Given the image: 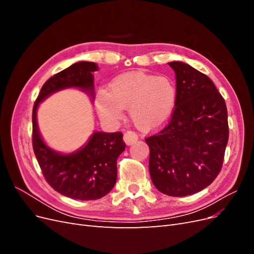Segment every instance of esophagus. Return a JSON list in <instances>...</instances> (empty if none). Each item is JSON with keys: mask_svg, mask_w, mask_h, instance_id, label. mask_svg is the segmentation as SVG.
Segmentation results:
<instances>
[{"mask_svg": "<svg viewBox=\"0 0 254 254\" xmlns=\"http://www.w3.org/2000/svg\"><path fill=\"white\" fill-rule=\"evenodd\" d=\"M124 141L127 145H131L137 141V134L133 131H130V130H128V131H126L124 133Z\"/></svg>", "mask_w": 254, "mask_h": 254, "instance_id": "obj_1", "label": "esophagus"}]
</instances>
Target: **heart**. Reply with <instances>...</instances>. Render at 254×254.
I'll return each instance as SVG.
<instances>
[{"mask_svg": "<svg viewBox=\"0 0 254 254\" xmlns=\"http://www.w3.org/2000/svg\"><path fill=\"white\" fill-rule=\"evenodd\" d=\"M176 101V83L168 76L131 72L114 78L108 94H98L96 107L101 118L109 122L120 121L123 109L129 110L134 126L151 132L171 119Z\"/></svg>", "mask_w": 254, "mask_h": 254, "instance_id": "obj_1", "label": "heart"}]
</instances>
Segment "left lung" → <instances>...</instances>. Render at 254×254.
I'll return each instance as SVG.
<instances>
[{
    "mask_svg": "<svg viewBox=\"0 0 254 254\" xmlns=\"http://www.w3.org/2000/svg\"><path fill=\"white\" fill-rule=\"evenodd\" d=\"M168 64L176 73L175 109L167 125L145 141L152 183L161 193L183 197L218 176L229 139L228 111L206 75L181 61Z\"/></svg>",
    "mask_w": 254,
    "mask_h": 254,
    "instance_id": "8db88e82",
    "label": "left lung"
}]
</instances>
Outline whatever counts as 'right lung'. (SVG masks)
Instances as JSON below:
<instances>
[{
  "instance_id": "add662e5",
  "label": "right lung",
  "mask_w": 254,
  "mask_h": 254,
  "mask_svg": "<svg viewBox=\"0 0 254 254\" xmlns=\"http://www.w3.org/2000/svg\"><path fill=\"white\" fill-rule=\"evenodd\" d=\"M97 65L76 63L49 78L33 108V148L45 180L61 195L79 200H95L107 195L117 182V160L125 150L123 133L94 132L87 145L73 153L61 155L44 144L37 125V108L54 92L79 88L94 97L93 72Z\"/></svg>"
}]
</instances>
